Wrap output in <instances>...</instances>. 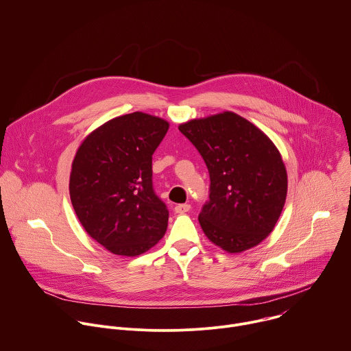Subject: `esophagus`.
Returning a JSON list of instances; mask_svg holds the SVG:
<instances>
[{
	"instance_id": "obj_1",
	"label": "esophagus",
	"mask_w": 351,
	"mask_h": 351,
	"mask_svg": "<svg viewBox=\"0 0 351 351\" xmlns=\"http://www.w3.org/2000/svg\"><path fill=\"white\" fill-rule=\"evenodd\" d=\"M189 210H191V204H186V203L178 204V206L174 207V211H176L177 214H185V213H188Z\"/></svg>"
}]
</instances>
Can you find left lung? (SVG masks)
Instances as JSON below:
<instances>
[{"instance_id": "obj_1", "label": "left lung", "mask_w": 351, "mask_h": 351, "mask_svg": "<svg viewBox=\"0 0 351 351\" xmlns=\"http://www.w3.org/2000/svg\"><path fill=\"white\" fill-rule=\"evenodd\" d=\"M178 129L210 174V200L199 214L204 234L230 254L258 245L273 230L287 197V170L276 145L230 111Z\"/></svg>"}]
</instances>
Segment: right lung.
<instances>
[{
	"label": "right lung",
	"instance_id": "add662e5",
	"mask_svg": "<svg viewBox=\"0 0 351 351\" xmlns=\"http://www.w3.org/2000/svg\"><path fill=\"white\" fill-rule=\"evenodd\" d=\"M167 130L165 119L133 112L97 128L77 151L73 207L89 236L112 254L140 255L166 233L169 210L152 186V155Z\"/></svg>",
	"mask_w": 351,
	"mask_h": 351
}]
</instances>
